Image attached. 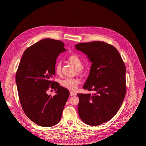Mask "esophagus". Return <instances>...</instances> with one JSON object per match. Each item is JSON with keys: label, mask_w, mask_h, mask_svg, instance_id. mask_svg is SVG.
I'll list each match as a JSON object with an SVG mask.
<instances>
[{"label": "esophagus", "mask_w": 146, "mask_h": 146, "mask_svg": "<svg viewBox=\"0 0 146 146\" xmlns=\"http://www.w3.org/2000/svg\"><path fill=\"white\" fill-rule=\"evenodd\" d=\"M70 96H71V97H72V96H76V93H75V92H74L71 91V92H70Z\"/></svg>", "instance_id": "34e87169"}]
</instances>
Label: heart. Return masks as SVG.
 <instances>
[{"label": "heart", "mask_w": 146, "mask_h": 146, "mask_svg": "<svg viewBox=\"0 0 146 146\" xmlns=\"http://www.w3.org/2000/svg\"><path fill=\"white\" fill-rule=\"evenodd\" d=\"M68 61L71 63L74 67L78 70V72L80 74H83L84 69L82 67L83 62L77 54H72L68 58ZM62 70V63L61 62L57 63L55 66V72L57 75H60L61 74ZM80 83V80L78 79L66 78L63 79L61 84L64 88L69 89L70 90H75Z\"/></svg>", "instance_id": "heart-1"}]
</instances>
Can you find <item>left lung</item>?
<instances>
[{"label":"left lung","mask_w":146,"mask_h":146,"mask_svg":"<svg viewBox=\"0 0 146 146\" xmlns=\"http://www.w3.org/2000/svg\"><path fill=\"white\" fill-rule=\"evenodd\" d=\"M75 48L92 63L83 88L94 92L78 94L79 115L88 125H101L116 114L125 98V64L116 48L105 42L79 43Z\"/></svg>","instance_id":"left-lung-1"}]
</instances>
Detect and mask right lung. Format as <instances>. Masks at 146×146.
Listing matches in <instances>:
<instances>
[{"label": "right lung", "instance_id": "right-lung-1", "mask_svg": "<svg viewBox=\"0 0 146 146\" xmlns=\"http://www.w3.org/2000/svg\"><path fill=\"white\" fill-rule=\"evenodd\" d=\"M60 40L44 39L29 47L23 53L16 75V82L23 111L37 125L49 127L57 124L70 96L68 89L51 79L59 54L65 52ZM50 87L56 94L48 95Z\"/></svg>", "mask_w": 146, "mask_h": 146}]
</instances>
